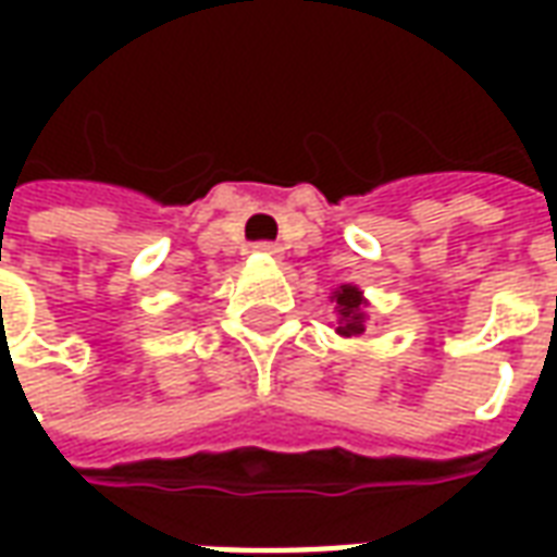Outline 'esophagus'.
I'll return each instance as SVG.
<instances>
[{
	"instance_id": "obj_1",
	"label": "esophagus",
	"mask_w": 557,
	"mask_h": 557,
	"mask_svg": "<svg viewBox=\"0 0 557 557\" xmlns=\"http://www.w3.org/2000/svg\"><path fill=\"white\" fill-rule=\"evenodd\" d=\"M256 250H259V253H268V256H277L280 253L277 244H271V242H259V244H256Z\"/></svg>"
}]
</instances>
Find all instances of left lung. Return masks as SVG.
Returning <instances> with one entry per match:
<instances>
[{"label":"left lung","instance_id":"left-lung-1","mask_svg":"<svg viewBox=\"0 0 557 557\" xmlns=\"http://www.w3.org/2000/svg\"><path fill=\"white\" fill-rule=\"evenodd\" d=\"M331 301L337 304V334L339 337H361L363 331H367V313H363V292L358 286H339L334 295H331Z\"/></svg>","mask_w":557,"mask_h":557}]
</instances>
